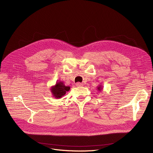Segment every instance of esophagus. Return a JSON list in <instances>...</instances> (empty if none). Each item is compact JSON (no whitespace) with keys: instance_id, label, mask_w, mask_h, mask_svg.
<instances>
[{"instance_id":"1","label":"esophagus","mask_w":153,"mask_h":153,"mask_svg":"<svg viewBox=\"0 0 153 153\" xmlns=\"http://www.w3.org/2000/svg\"><path fill=\"white\" fill-rule=\"evenodd\" d=\"M76 85H77V87H81V86L83 85V84H82V83H81V82H77V83H76Z\"/></svg>"}]
</instances>
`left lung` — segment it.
Instances as JSON below:
<instances>
[{"label": "left lung", "mask_w": 153, "mask_h": 153, "mask_svg": "<svg viewBox=\"0 0 153 153\" xmlns=\"http://www.w3.org/2000/svg\"><path fill=\"white\" fill-rule=\"evenodd\" d=\"M102 89V87L101 85H99V86L97 87V90H98V91H100Z\"/></svg>", "instance_id": "8db88e82"}]
</instances>
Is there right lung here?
<instances>
[{"label": "right lung", "instance_id": "right-lung-1", "mask_svg": "<svg viewBox=\"0 0 153 153\" xmlns=\"http://www.w3.org/2000/svg\"><path fill=\"white\" fill-rule=\"evenodd\" d=\"M70 90V87L66 86L64 84L63 82L59 81L56 82V85L52 86L51 88V91L53 95L56 99H60L62 96L66 94V92Z\"/></svg>", "mask_w": 153, "mask_h": 153}]
</instances>
